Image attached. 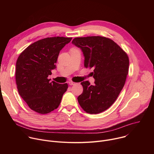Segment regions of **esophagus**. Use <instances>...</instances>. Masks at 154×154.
Segmentation results:
<instances>
[{"label": "esophagus", "instance_id": "1", "mask_svg": "<svg viewBox=\"0 0 154 154\" xmlns=\"http://www.w3.org/2000/svg\"><path fill=\"white\" fill-rule=\"evenodd\" d=\"M68 83H69V84L70 85H74L75 84V82H72V81H69Z\"/></svg>", "mask_w": 154, "mask_h": 154}]
</instances>
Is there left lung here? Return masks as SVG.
Segmentation results:
<instances>
[{
    "label": "left lung",
    "mask_w": 154,
    "mask_h": 154,
    "mask_svg": "<svg viewBox=\"0 0 154 154\" xmlns=\"http://www.w3.org/2000/svg\"><path fill=\"white\" fill-rule=\"evenodd\" d=\"M72 43L81 49L84 66L93 68L94 85L81 82L83 93L77 97L83 110L97 114L115 102L124 86L128 74L127 54L112 39L100 36L75 38Z\"/></svg>",
    "instance_id": "obj_1"
}]
</instances>
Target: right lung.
I'll return each instance as SVG.
<instances>
[{
	"label": "right lung",
	"mask_w": 154,
	"mask_h": 154,
	"mask_svg": "<svg viewBox=\"0 0 154 154\" xmlns=\"http://www.w3.org/2000/svg\"><path fill=\"white\" fill-rule=\"evenodd\" d=\"M72 38L51 37L38 40L22 52L16 61V82L20 97L32 110L48 114L57 109L67 83L50 82L60 51Z\"/></svg>",
	"instance_id": "obj_1"
}]
</instances>
